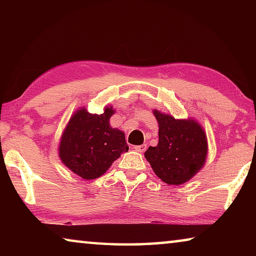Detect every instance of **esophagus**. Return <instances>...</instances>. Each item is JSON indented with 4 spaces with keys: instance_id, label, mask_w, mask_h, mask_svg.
<instances>
[{
    "instance_id": "obj_1",
    "label": "esophagus",
    "mask_w": 256,
    "mask_h": 256,
    "mask_svg": "<svg viewBox=\"0 0 256 256\" xmlns=\"http://www.w3.org/2000/svg\"><path fill=\"white\" fill-rule=\"evenodd\" d=\"M134 149H136V151H138V152H144L146 149V144L136 146H134Z\"/></svg>"
}]
</instances>
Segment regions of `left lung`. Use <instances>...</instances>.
Listing matches in <instances>:
<instances>
[{"mask_svg":"<svg viewBox=\"0 0 256 256\" xmlns=\"http://www.w3.org/2000/svg\"><path fill=\"white\" fill-rule=\"evenodd\" d=\"M158 122L159 141L149 146L144 157L164 183L182 185L204 166L208 141L203 128L196 120H176L172 115L154 110Z\"/></svg>","mask_w":256,"mask_h":256,"instance_id":"left-lung-1","label":"left lung"}]
</instances>
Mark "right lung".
<instances>
[{
    "mask_svg": "<svg viewBox=\"0 0 256 256\" xmlns=\"http://www.w3.org/2000/svg\"><path fill=\"white\" fill-rule=\"evenodd\" d=\"M114 114L112 106H106L99 115L81 107L68 120L60 140L58 157L81 178H98L120 154L128 152L125 133L110 124Z\"/></svg>",
    "mask_w": 256,
    "mask_h": 256,
    "instance_id": "1",
    "label": "right lung"
}]
</instances>
